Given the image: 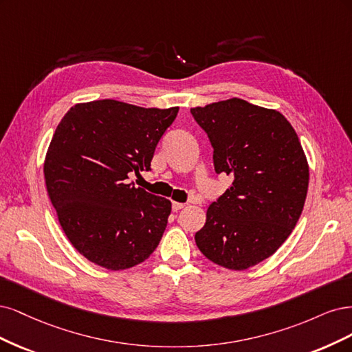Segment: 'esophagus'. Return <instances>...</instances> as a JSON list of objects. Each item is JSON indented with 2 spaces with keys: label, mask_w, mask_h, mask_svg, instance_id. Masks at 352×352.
Here are the masks:
<instances>
[{
  "label": "esophagus",
  "mask_w": 352,
  "mask_h": 352,
  "mask_svg": "<svg viewBox=\"0 0 352 352\" xmlns=\"http://www.w3.org/2000/svg\"><path fill=\"white\" fill-rule=\"evenodd\" d=\"M184 208V203H178V201H173V210L178 212Z\"/></svg>",
  "instance_id": "obj_1"
}]
</instances>
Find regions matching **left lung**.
I'll list each match as a JSON object with an SVG mask.
<instances>
[{"mask_svg":"<svg viewBox=\"0 0 352 352\" xmlns=\"http://www.w3.org/2000/svg\"><path fill=\"white\" fill-rule=\"evenodd\" d=\"M190 111L210 140L214 171L232 178L209 206L196 244L213 263L248 269L296 228L309 188L307 160L296 130L275 109L232 98Z\"/></svg>","mask_w":352,"mask_h":352,"instance_id":"8db88e82","label":"left lung"}]
</instances>
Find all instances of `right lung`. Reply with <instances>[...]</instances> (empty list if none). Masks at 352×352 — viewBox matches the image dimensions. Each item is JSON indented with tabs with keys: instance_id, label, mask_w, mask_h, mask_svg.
<instances>
[{
	"instance_id": "obj_1",
	"label": "right lung",
	"mask_w": 352,
	"mask_h": 352,
	"mask_svg": "<svg viewBox=\"0 0 352 352\" xmlns=\"http://www.w3.org/2000/svg\"><path fill=\"white\" fill-rule=\"evenodd\" d=\"M178 107L142 108L114 99L70 108L43 164L48 196L76 250L109 270L139 265L160 244L171 201L129 183L151 171Z\"/></svg>"
}]
</instances>
